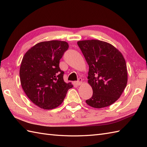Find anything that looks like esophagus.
<instances>
[{"label":"esophagus","instance_id":"esophagus-1","mask_svg":"<svg viewBox=\"0 0 147 147\" xmlns=\"http://www.w3.org/2000/svg\"><path fill=\"white\" fill-rule=\"evenodd\" d=\"M82 83H83V80H82L81 78H80L79 79H78V80L76 82V84L78 85V86H80V85L82 84Z\"/></svg>","mask_w":147,"mask_h":147}]
</instances>
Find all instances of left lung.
Here are the masks:
<instances>
[{
  "label": "left lung",
  "instance_id": "1",
  "mask_svg": "<svg viewBox=\"0 0 147 147\" xmlns=\"http://www.w3.org/2000/svg\"><path fill=\"white\" fill-rule=\"evenodd\" d=\"M78 46L89 65L88 83L93 96L86 103L95 108L107 107L120 98L128 81L127 64L121 53L100 40H80Z\"/></svg>",
  "mask_w": 147,
  "mask_h": 147
}]
</instances>
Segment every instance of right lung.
Here are the masks:
<instances>
[{"label":"right lung","instance_id":"1","mask_svg":"<svg viewBox=\"0 0 147 147\" xmlns=\"http://www.w3.org/2000/svg\"><path fill=\"white\" fill-rule=\"evenodd\" d=\"M69 45L66 41H43L27 51L20 64V84L34 104L44 110L56 108L63 103L68 90L73 87L63 79L59 60Z\"/></svg>","mask_w":147,"mask_h":147}]
</instances>
